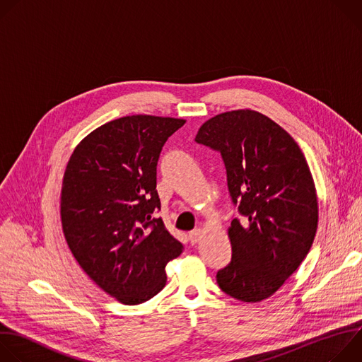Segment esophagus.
<instances>
[{
  "label": "esophagus",
  "instance_id": "34e87169",
  "mask_svg": "<svg viewBox=\"0 0 362 362\" xmlns=\"http://www.w3.org/2000/svg\"><path fill=\"white\" fill-rule=\"evenodd\" d=\"M200 236H202V230H200V229H194V230H192V232L189 233V240H190V243H192V245L197 243V242H199V239H200Z\"/></svg>",
  "mask_w": 362,
  "mask_h": 362
}]
</instances>
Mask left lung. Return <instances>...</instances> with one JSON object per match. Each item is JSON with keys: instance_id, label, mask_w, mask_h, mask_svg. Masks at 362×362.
Returning a JSON list of instances; mask_svg holds the SVG:
<instances>
[{"instance_id": "8db88e82", "label": "left lung", "mask_w": 362, "mask_h": 362, "mask_svg": "<svg viewBox=\"0 0 362 362\" xmlns=\"http://www.w3.org/2000/svg\"><path fill=\"white\" fill-rule=\"evenodd\" d=\"M221 151L233 204L228 236L232 259L216 274L219 288L242 302L274 295L298 269L318 228V199L293 137L265 115L242 109L204 122L194 139Z\"/></svg>"}]
</instances>
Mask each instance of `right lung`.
Returning a JSON list of instances; mask_svg holds the SVG:
<instances>
[{
  "mask_svg": "<svg viewBox=\"0 0 362 362\" xmlns=\"http://www.w3.org/2000/svg\"><path fill=\"white\" fill-rule=\"evenodd\" d=\"M186 120L134 115L93 130L67 163L60 216L81 269L110 296L137 305L166 285L183 245L153 212L160 209L158 162Z\"/></svg>",
  "mask_w": 362,
  "mask_h": 362,
  "instance_id": "right-lung-1",
  "label": "right lung"
}]
</instances>
